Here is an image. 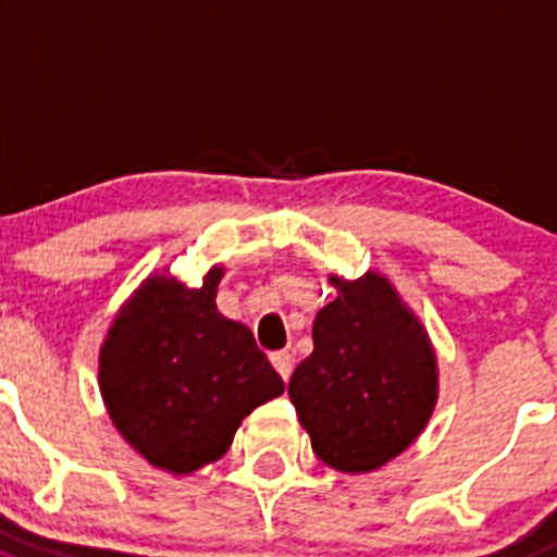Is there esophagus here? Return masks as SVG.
<instances>
[{"instance_id": "34e87169", "label": "esophagus", "mask_w": 557, "mask_h": 557, "mask_svg": "<svg viewBox=\"0 0 557 557\" xmlns=\"http://www.w3.org/2000/svg\"><path fill=\"white\" fill-rule=\"evenodd\" d=\"M269 359H272L274 370H277L280 375H283V381H288L290 370H294V356H290L288 350H274V354L269 356Z\"/></svg>"}]
</instances>
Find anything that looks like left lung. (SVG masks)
I'll list each match as a JSON object with an SVG mask.
<instances>
[{"label":"left lung","mask_w":557,"mask_h":557,"mask_svg":"<svg viewBox=\"0 0 557 557\" xmlns=\"http://www.w3.org/2000/svg\"><path fill=\"white\" fill-rule=\"evenodd\" d=\"M332 283L337 299L315 315V348L290 375L288 394L326 466L375 471L428 424L438 388L435 354L388 280Z\"/></svg>","instance_id":"obj_1"}]
</instances>
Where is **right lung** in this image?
<instances>
[{
    "label": "right lung",
    "instance_id": "1",
    "mask_svg": "<svg viewBox=\"0 0 557 557\" xmlns=\"http://www.w3.org/2000/svg\"><path fill=\"white\" fill-rule=\"evenodd\" d=\"M223 269L201 288L154 274L122 307L100 350V388L119 433L152 466L190 473L228 451L242 419L283 377L245 323L218 312Z\"/></svg>",
    "mask_w": 557,
    "mask_h": 557
}]
</instances>
